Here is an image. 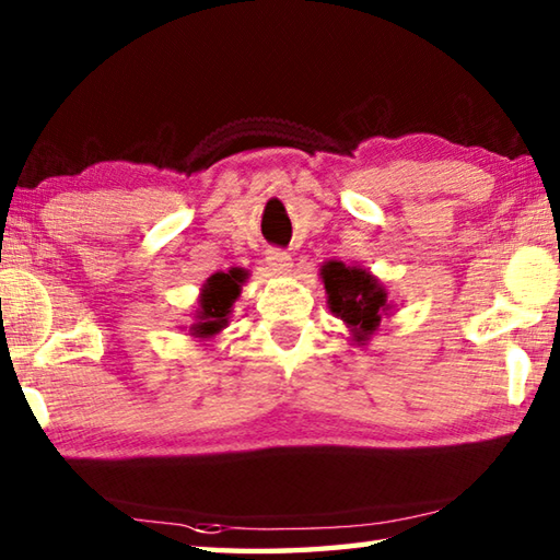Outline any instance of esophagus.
Here are the masks:
<instances>
[{
  "instance_id": "esophagus-1",
  "label": "esophagus",
  "mask_w": 560,
  "mask_h": 560,
  "mask_svg": "<svg viewBox=\"0 0 560 560\" xmlns=\"http://www.w3.org/2000/svg\"><path fill=\"white\" fill-rule=\"evenodd\" d=\"M267 267L273 273H289L291 271V257L281 249H269L267 252Z\"/></svg>"
}]
</instances>
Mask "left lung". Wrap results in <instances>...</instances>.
Segmentation results:
<instances>
[{
	"label": "left lung",
	"mask_w": 560,
	"mask_h": 560,
	"mask_svg": "<svg viewBox=\"0 0 560 560\" xmlns=\"http://www.w3.org/2000/svg\"><path fill=\"white\" fill-rule=\"evenodd\" d=\"M320 281L328 293V308L343 320L355 346H368V340L381 328L383 318L393 314L395 303L387 299L383 281L360 267H348L330 259L320 267Z\"/></svg>",
	"instance_id": "left-lung-1"
}]
</instances>
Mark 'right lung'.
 Masks as SVG:
<instances>
[{"instance_id": "right-lung-1", "label": "right lung", "mask_w": 560, "mask_h": 560, "mask_svg": "<svg viewBox=\"0 0 560 560\" xmlns=\"http://www.w3.org/2000/svg\"><path fill=\"white\" fill-rule=\"evenodd\" d=\"M249 279L244 269L217 271L202 283L200 296H197L195 324L189 326V336L200 340H212L230 326V314L234 301L240 299L242 287Z\"/></svg>"}]
</instances>
